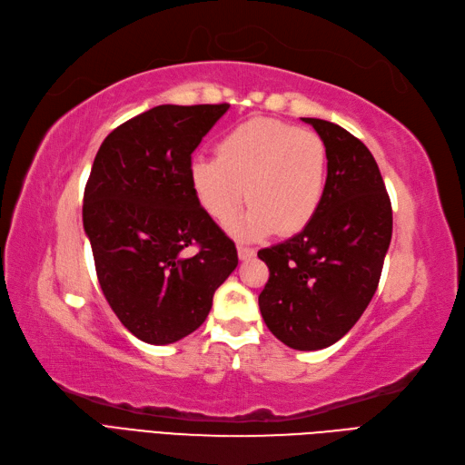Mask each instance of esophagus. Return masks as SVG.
<instances>
[{
  "label": "esophagus",
  "instance_id": "1",
  "mask_svg": "<svg viewBox=\"0 0 465 465\" xmlns=\"http://www.w3.org/2000/svg\"><path fill=\"white\" fill-rule=\"evenodd\" d=\"M238 258L242 260V262L252 260V258H255V250L250 248V246H242V244H240V246H238Z\"/></svg>",
  "mask_w": 465,
  "mask_h": 465
}]
</instances>
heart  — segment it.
I'll return each instance as SVG.
<instances>
[{"instance_id":"obj_1","label":"heart","mask_w":465,"mask_h":465,"mask_svg":"<svg viewBox=\"0 0 465 465\" xmlns=\"http://www.w3.org/2000/svg\"><path fill=\"white\" fill-rule=\"evenodd\" d=\"M215 150L217 157L192 159L190 184L207 215L223 225L248 196L252 205L231 225L234 234H292L317 215L327 190V146L319 134L253 117L223 134Z\"/></svg>"}]
</instances>
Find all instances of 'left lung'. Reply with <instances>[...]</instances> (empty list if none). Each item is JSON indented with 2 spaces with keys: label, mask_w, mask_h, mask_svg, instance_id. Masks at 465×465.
Wrapping results in <instances>:
<instances>
[{
  "label": "left lung",
  "mask_w": 465,
  "mask_h": 465,
  "mask_svg": "<svg viewBox=\"0 0 465 465\" xmlns=\"http://www.w3.org/2000/svg\"><path fill=\"white\" fill-rule=\"evenodd\" d=\"M327 146V190L306 229L258 252L269 267L263 322L294 350H322L356 325L377 291L392 207L375 157L342 126L302 117Z\"/></svg>",
  "instance_id": "obj_1"
}]
</instances>
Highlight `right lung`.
Returning <instances> with one entry per match:
<instances>
[{"mask_svg": "<svg viewBox=\"0 0 465 465\" xmlns=\"http://www.w3.org/2000/svg\"><path fill=\"white\" fill-rule=\"evenodd\" d=\"M229 104L157 105L107 134L84 188L83 223L102 292L136 339L194 332L238 265L232 240L190 184L192 152ZM196 245L194 256H184Z\"/></svg>", "mask_w": 465, "mask_h": 465, "instance_id": "1", "label": "right lung"}]
</instances>
